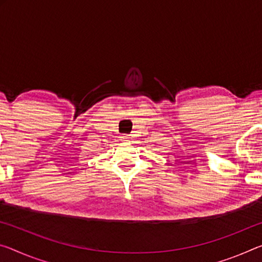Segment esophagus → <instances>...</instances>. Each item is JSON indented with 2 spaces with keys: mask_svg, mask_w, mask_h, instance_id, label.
<instances>
[{
  "mask_svg": "<svg viewBox=\"0 0 262 262\" xmlns=\"http://www.w3.org/2000/svg\"><path fill=\"white\" fill-rule=\"evenodd\" d=\"M128 139H129V138H128V135H122L121 136V140L122 141H128Z\"/></svg>",
  "mask_w": 262,
  "mask_h": 262,
  "instance_id": "esophagus-1",
  "label": "esophagus"
}]
</instances>
